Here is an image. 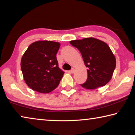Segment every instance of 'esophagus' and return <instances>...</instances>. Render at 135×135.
I'll return each instance as SVG.
<instances>
[{
    "label": "esophagus",
    "mask_w": 135,
    "mask_h": 135,
    "mask_svg": "<svg viewBox=\"0 0 135 135\" xmlns=\"http://www.w3.org/2000/svg\"><path fill=\"white\" fill-rule=\"evenodd\" d=\"M71 73H74V68H73L71 70H70V71Z\"/></svg>",
    "instance_id": "34e87169"
}]
</instances>
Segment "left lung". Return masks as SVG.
I'll use <instances>...</instances> for the list:
<instances>
[{"instance_id":"8db88e82","label":"left lung","mask_w":135,"mask_h":135,"mask_svg":"<svg viewBox=\"0 0 135 135\" xmlns=\"http://www.w3.org/2000/svg\"><path fill=\"white\" fill-rule=\"evenodd\" d=\"M79 50L84 64L88 67V79L80 85L88 89L104 86L113 76L116 60L108 45L93 37L70 42Z\"/></svg>"}]
</instances>
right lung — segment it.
Here are the masks:
<instances>
[{
  "mask_svg": "<svg viewBox=\"0 0 135 135\" xmlns=\"http://www.w3.org/2000/svg\"><path fill=\"white\" fill-rule=\"evenodd\" d=\"M60 43L37 41L29 46L21 61L24 79L30 88L47 93L59 85L64 72L58 67L56 55Z\"/></svg>",
  "mask_w": 135,
  "mask_h": 135,
  "instance_id": "obj_1",
  "label": "right lung"
}]
</instances>
